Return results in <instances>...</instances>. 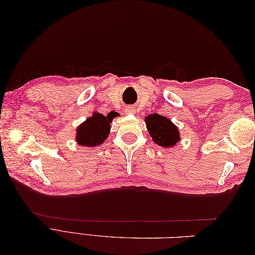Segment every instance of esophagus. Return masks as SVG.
I'll list each match as a JSON object with an SVG mask.
<instances>
[{"instance_id": "1", "label": "esophagus", "mask_w": 255, "mask_h": 255, "mask_svg": "<svg viewBox=\"0 0 255 255\" xmlns=\"http://www.w3.org/2000/svg\"><path fill=\"white\" fill-rule=\"evenodd\" d=\"M125 112H126V114H128V115H134V114L136 113V111L134 110V107H132V106L127 107Z\"/></svg>"}]
</instances>
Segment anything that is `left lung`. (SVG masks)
<instances>
[{"mask_svg":"<svg viewBox=\"0 0 255 255\" xmlns=\"http://www.w3.org/2000/svg\"><path fill=\"white\" fill-rule=\"evenodd\" d=\"M145 123L150 136L158 145L169 148L180 140L179 129L168 118L158 114L149 115L145 118Z\"/></svg>","mask_w":255,"mask_h":255,"instance_id":"1","label":"left lung"}]
</instances>
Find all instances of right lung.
<instances>
[{
  "mask_svg": "<svg viewBox=\"0 0 255 255\" xmlns=\"http://www.w3.org/2000/svg\"><path fill=\"white\" fill-rule=\"evenodd\" d=\"M118 114L111 112L107 116L95 113L92 117L76 128V141L84 146H96L101 144L110 134L111 122L113 118L117 117Z\"/></svg>",
  "mask_w": 255,
  "mask_h": 255,
  "instance_id": "obj_1",
  "label": "right lung"
}]
</instances>
